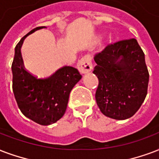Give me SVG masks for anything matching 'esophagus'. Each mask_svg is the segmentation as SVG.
<instances>
[{
  "instance_id": "esophagus-1",
  "label": "esophagus",
  "mask_w": 159,
  "mask_h": 159,
  "mask_svg": "<svg viewBox=\"0 0 159 159\" xmlns=\"http://www.w3.org/2000/svg\"><path fill=\"white\" fill-rule=\"evenodd\" d=\"M77 69L82 74L88 73L89 71H92L93 66L91 63V58L89 57H84L77 62Z\"/></svg>"
}]
</instances>
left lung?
I'll return each instance as SVG.
<instances>
[{"instance_id":"left-lung-1","label":"left lung","mask_w":159,"mask_h":159,"mask_svg":"<svg viewBox=\"0 0 159 159\" xmlns=\"http://www.w3.org/2000/svg\"><path fill=\"white\" fill-rule=\"evenodd\" d=\"M93 73L98 78L96 101L102 114L113 119L133 117L148 93L149 74L136 39L109 44L95 56Z\"/></svg>"}]
</instances>
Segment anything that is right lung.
<instances>
[{
	"label": "right lung",
	"mask_w": 159,
	"mask_h": 159,
	"mask_svg": "<svg viewBox=\"0 0 159 159\" xmlns=\"http://www.w3.org/2000/svg\"><path fill=\"white\" fill-rule=\"evenodd\" d=\"M39 26L23 36L15 48L11 65L12 89L20 112L41 125H50L62 117L66 112L70 93L82 78L77 68L62 66L47 77L38 78L23 65L20 47L26 36L44 28Z\"/></svg>",
	"instance_id": "add662e5"
}]
</instances>
